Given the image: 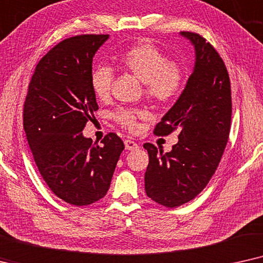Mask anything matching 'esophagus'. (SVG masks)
I'll list each match as a JSON object with an SVG mask.
<instances>
[{
	"label": "esophagus",
	"mask_w": 263,
	"mask_h": 263,
	"mask_svg": "<svg viewBox=\"0 0 263 263\" xmlns=\"http://www.w3.org/2000/svg\"><path fill=\"white\" fill-rule=\"evenodd\" d=\"M124 143H125V148L127 150H136L138 148L137 143L135 141H131V139H126Z\"/></svg>",
	"instance_id": "34e87169"
}]
</instances>
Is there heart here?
<instances>
[{
    "label": "heart",
    "mask_w": 263,
    "mask_h": 263,
    "mask_svg": "<svg viewBox=\"0 0 263 263\" xmlns=\"http://www.w3.org/2000/svg\"><path fill=\"white\" fill-rule=\"evenodd\" d=\"M119 64L126 71L131 72L144 82L145 95L154 102L167 104L178 99L184 89L185 76L181 67L161 51L150 42H139L126 49L119 56ZM114 80L113 69L101 65L92 71L91 87L100 101L110 97ZM146 111L143 109L120 107L114 111V120L122 127L136 131L138 119L144 118Z\"/></svg>",
    "instance_id": "b5f03b06"
}]
</instances>
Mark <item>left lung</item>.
<instances>
[{
    "label": "left lung",
    "mask_w": 263,
    "mask_h": 263,
    "mask_svg": "<svg viewBox=\"0 0 263 263\" xmlns=\"http://www.w3.org/2000/svg\"><path fill=\"white\" fill-rule=\"evenodd\" d=\"M180 34L195 47L194 72L154 129L157 136H168L179 128V141L166 154L152 143L143 145L149 154L145 192L167 208L190 202L207 186L229 141L232 114L229 72L218 51L201 34Z\"/></svg>",
    "instance_id": "8db88e82"
}]
</instances>
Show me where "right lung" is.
I'll list each match as a JSON object with an SVG mask.
<instances>
[{"label": "right lung", "instance_id": "obj_1", "mask_svg": "<svg viewBox=\"0 0 263 263\" xmlns=\"http://www.w3.org/2000/svg\"><path fill=\"white\" fill-rule=\"evenodd\" d=\"M109 34L64 40L41 59L24 103V129L49 189L69 204L103 198L125 145L110 132L99 145L82 131L99 109L91 87L92 59Z\"/></svg>", "mask_w": 263, "mask_h": 263}]
</instances>
